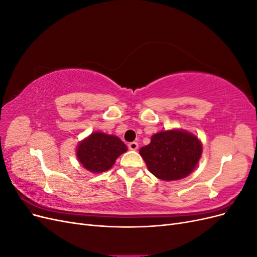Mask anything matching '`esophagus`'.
Instances as JSON below:
<instances>
[{"mask_svg":"<svg viewBox=\"0 0 257 257\" xmlns=\"http://www.w3.org/2000/svg\"><path fill=\"white\" fill-rule=\"evenodd\" d=\"M128 149L130 150H133V151H136L138 149V144L136 142H133V143H130L128 144Z\"/></svg>","mask_w":257,"mask_h":257,"instance_id":"34e87169","label":"esophagus"}]
</instances>
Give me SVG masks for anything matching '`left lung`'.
Wrapping results in <instances>:
<instances>
[{"instance_id": "1", "label": "left lung", "mask_w": 257, "mask_h": 257, "mask_svg": "<svg viewBox=\"0 0 257 257\" xmlns=\"http://www.w3.org/2000/svg\"><path fill=\"white\" fill-rule=\"evenodd\" d=\"M139 153L152 175L161 180L174 181L193 172L203 153V145L190 132L169 130L154 134Z\"/></svg>"}]
</instances>
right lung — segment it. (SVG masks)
Instances as JSON below:
<instances>
[{
    "label": "right lung",
    "instance_id": "right-lung-1",
    "mask_svg": "<svg viewBox=\"0 0 257 257\" xmlns=\"http://www.w3.org/2000/svg\"><path fill=\"white\" fill-rule=\"evenodd\" d=\"M127 151L119 137L94 132L77 146L76 157L91 173L100 174L109 170L120 155Z\"/></svg>",
    "mask_w": 257,
    "mask_h": 257
}]
</instances>
